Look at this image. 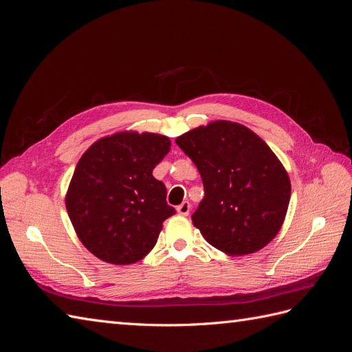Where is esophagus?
<instances>
[{
	"label": "esophagus",
	"mask_w": 352,
	"mask_h": 352,
	"mask_svg": "<svg viewBox=\"0 0 352 352\" xmlns=\"http://www.w3.org/2000/svg\"><path fill=\"white\" fill-rule=\"evenodd\" d=\"M177 212L179 214H182V216H188L189 214V211H190V204H189V201H184L182 204L180 206H177Z\"/></svg>",
	"instance_id": "esophagus-1"
}]
</instances>
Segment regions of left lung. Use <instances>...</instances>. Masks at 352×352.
Here are the masks:
<instances>
[{"instance_id":"8db88e82","label":"left lung","mask_w":352,"mask_h":352,"mask_svg":"<svg viewBox=\"0 0 352 352\" xmlns=\"http://www.w3.org/2000/svg\"><path fill=\"white\" fill-rule=\"evenodd\" d=\"M204 184L194 226L228 255L264 248L280 230L291 180L270 146L247 126L217 120L176 140Z\"/></svg>"}]
</instances>
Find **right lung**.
Masks as SVG:
<instances>
[{
    "instance_id": "1",
    "label": "right lung",
    "mask_w": 352,
    "mask_h": 352,
    "mask_svg": "<svg viewBox=\"0 0 352 352\" xmlns=\"http://www.w3.org/2000/svg\"><path fill=\"white\" fill-rule=\"evenodd\" d=\"M158 133L119 132L94 142L74 168L66 194L72 225L100 260L124 265L142 260L175 214L167 190L153 176L170 151Z\"/></svg>"
}]
</instances>
